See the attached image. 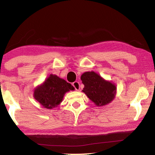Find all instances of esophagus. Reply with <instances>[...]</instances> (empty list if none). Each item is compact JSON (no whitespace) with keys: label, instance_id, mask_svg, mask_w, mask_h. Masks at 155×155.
<instances>
[{"label":"esophagus","instance_id":"obj_1","mask_svg":"<svg viewBox=\"0 0 155 155\" xmlns=\"http://www.w3.org/2000/svg\"><path fill=\"white\" fill-rule=\"evenodd\" d=\"M72 85L74 86V87L75 88V90L77 91H78L80 90V83L78 82V81H75V82L73 83Z\"/></svg>","mask_w":155,"mask_h":155}]
</instances>
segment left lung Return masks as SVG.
Listing matches in <instances>:
<instances>
[{
  "mask_svg": "<svg viewBox=\"0 0 155 155\" xmlns=\"http://www.w3.org/2000/svg\"><path fill=\"white\" fill-rule=\"evenodd\" d=\"M81 80L84 85L83 93L98 107H103L115 98L117 87L111 81H107L95 72H85Z\"/></svg>",
  "mask_w": 155,
  "mask_h": 155,
  "instance_id": "1",
  "label": "left lung"
}]
</instances>
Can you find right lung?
<instances>
[{"mask_svg":"<svg viewBox=\"0 0 155 155\" xmlns=\"http://www.w3.org/2000/svg\"><path fill=\"white\" fill-rule=\"evenodd\" d=\"M70 90H74L71 84L51 74L35 88L33 97L44 108L52 109L61 104L65 94Z\"/></svg>","mask_w":155,"mask_h":155,"instance_id":"1","label":"right lung"}]
</instances>
